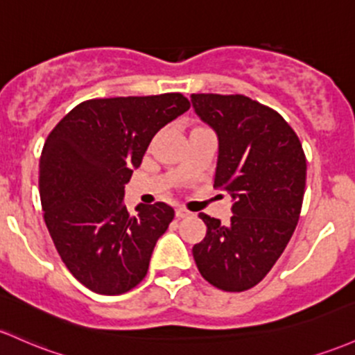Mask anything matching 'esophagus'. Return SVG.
Segmentation results:
<instances>
[{
    "instance_id": "34e87169",
    "label": "esophagus",
    "mask_w": 355,
    "mask_h": 355,
    "mask_svg": "<svg viewBox=\"0 0 355 355\" xmlns=\"http://www.w3.org/2000/svg\"><path fill=\"white\" fill-rule=\"evenodd\" d=\"M175 214H177V217H187V216H190L189 210H185L184 207H177V209H175Z\"/></svg>"
}]
</instances>
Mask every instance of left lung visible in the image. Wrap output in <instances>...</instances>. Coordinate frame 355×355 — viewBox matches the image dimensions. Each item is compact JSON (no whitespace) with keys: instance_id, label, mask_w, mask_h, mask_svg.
I'll use <instances>...</instances> for the list:
<instances>
[{"instance_id":"8db88e82","label":"left lung","mask_w":355,"mask_h":355,"mask_svg":"<svg viewBox=\"0 0 355 355\" xmlns=\"http://www.w3.org/2000/svg\"><path fill=\"white\" fill-rule=\"evenodd\" d=\"M193 109L219 138L214 187L234 198L229 224L207 225L193 259L212 286L246 291L285 251L302 212L306 158L290 124L275 109L243 94H192Z\"/></svg>"}]
</instances>
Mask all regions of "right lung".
<instances>
[{"instance_id":"1","label":"right lung","mask_w":355,"mask_h":355,"mask_svg":"<svg viewBox=\"0 0 355 355\" xmlns=\"http://www.w3.org/2000/svg\"><path fill=\"white\" fill-rule=\"evenodd\" d=\"M180 92L77 104L50 131L40 157L44 219L67 270L99 295L141 283L175 210L165 202L124 205V185L151 138L189 111Z\"/></svg>"}]
</instances>
